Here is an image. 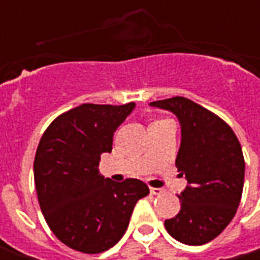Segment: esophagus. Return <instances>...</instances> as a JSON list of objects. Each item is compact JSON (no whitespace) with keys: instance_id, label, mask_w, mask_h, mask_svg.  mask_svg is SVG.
<instances>
[{"instance_id":"1","label":"esophagus","mask_w":260,"mask_h":260,"mask_svg":"<svg viewBox=\"0 0 260 260\" xmlns=\"http://www.w3.org/2000/svg\"><path fill=\"white\" fill-rule=\"evenodd\" d=\"M150 193L152 195H161L163 189H160V188H150Z\"/></svg>"}]
</instances>
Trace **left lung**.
Returning a JSON list of instances; mask_svg holds the SVG:
<instances>
[{
	"label": "left lung",
	"mask_w": 260,
	"mask_h": 260,
	"mask_svg": "<svg viewBox=\"0 0 260 260\" xmlns=\"http://www.w3.org/2000/svg\"><path fill=\"white\" fill-rule=\"evenodd\" d=\"M169 110L181 124L175 166L188 185L181 210L164 221L169 234L186 245H203L221 234L240 205L245 161L240 141L225 121L186 97L150 103Z\"/></svg>",
	"instance_id": "left-lung-1"
}]
</instances>
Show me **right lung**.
Wrapping results in <instances>:
<instances>
[{
  "instance_id": "obj_1",
  "label": "right lung",
  "mask_w": 260,
  "mask_h": 260,
  "mask_svg": "<svg viewBox=\"0 0 260 260\" xmlns=\"http://www.w3.org/2000/svg\"><path fill=\"white\" fill-rule=\"evenodd\" d=\"M135 108L86 103L54 119L35 157L39 205L62 244L83 253H100L118 242L136 202L149 195L145 182H114L99 174L103 153L113 149L115 129Z\"/></svg>"
}]
</instances>
